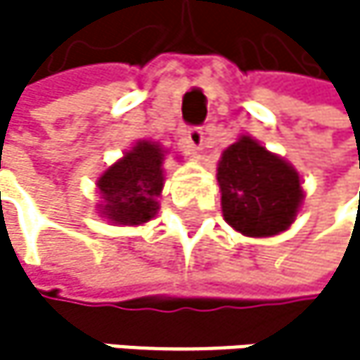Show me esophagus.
Masks as SVG:
<instances>
[{"label":"esophagus","mask_w":360,"mask_h":360,"mask_svg":"<svg viewBox=\"0 0 360 360\" xmlns=\"http://www.w3.org/2000/svg\"><path fill=\"white\" fill-rule=\"evenodd\" d=\"M186 142H188V146H190L192 153H200V150H202V144H205V134H202V129H198V127L188 129V131H186Z\"/></svg>","instance_id":"34e87169"}]
</instances>
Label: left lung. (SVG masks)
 Returning a JSON list of instances; mask_svg holds the SVG:
<instances>
[{"mask_svg": "<svg viewBox=\"0 0 360 360\" xmlns=\"http://www.w3.org/2000/svg\"><path fill=\"white\" fill-rule=\"evenodd\" d=\"M224 220L246 238H272L294 224L304 190L298 170L252 136H240L218 162Z\"/></svg>", "mask_w": 360, "mask_h": 360, "instance_id": "1", "label": "left lung"}]
</instances>
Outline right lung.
<instances>
[{"label": "right lung", "mask_w": 360, "mask_h": 360, "mask_svg": "<svg viewBox=\"0 0 360 360\" xmlns=\"http://www.w3.org/2000/svg\"><path fill=\"white\" fill-rule=\"evenodd\" d=\"M168 150L153 140H138L96 179V212L110 224L138 226L155 218L164 190V160Z\"/></svg>", "instance_id": "add662e5"}]
</instances>
